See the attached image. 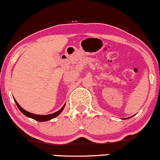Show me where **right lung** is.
<instances>
[{
    "mask_svg": "<svg viewBox=\"0 0 160 160\" xmlns=\"http://www.w3.org/2000/svg\"><path fill=\"white\" fill-rule=\"evenodd\" d=\"M15 103H16L18 108L20 109V111L22 112L23 114L26 115V116L30 117V118H33L34 120L38 121V122H46V121H48V120H51V119H52V118H54L55 117H57V115H59V113H60L63 110V109H64V107H65V105H64L62 107V109H60V110L57 112L53 113V114L46 115H36V114H32V113L26 111L25 109H23L22 107H21V106L19 105L18 103H17V101H15Z\"/></svg>",
    "mask_w": 160,
    "mask_h": 160,
    "instance_id": "add662e5",
    "label": "right lung"
}]
</instances>
